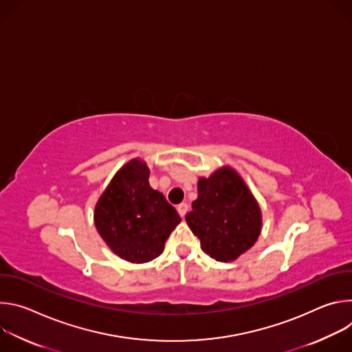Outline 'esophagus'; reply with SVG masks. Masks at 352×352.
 Masks as SVG:
<instances>
[{"label": "esophagus", "instance_id": "1", "mask_svg": "<svg viewBox=\"0 0 352 352\" xmlns=\"http://www.w3.org/2000/svg\"><path fill=\"white\" fill-rule=\"evenodd\" d=\"M177 212H178V214H179L181 217H184V216L186 214V212H188V205H186V204H179V205L177 206Z\"/></svg>", "mask_w": 352, "mask_h": 352}]
</instances>
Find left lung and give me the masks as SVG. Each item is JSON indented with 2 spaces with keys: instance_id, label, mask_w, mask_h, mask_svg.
Returning <instances> with one entry per match:
<instances>
[{
  "instance_id": "obj_1",
  "label": "left lung",
  "mask_w": 352,
  "mask_h": 352,
  "mask_svg": "<svg viewBox=\"0 0 352 352\" xmlns=\"http://www.w3.org/2000/svg\"><path fill=\"white\" fill-rule=\"evenodd\" d=\"M185 220L204 252L219 262L235 261L254 246L262 230L256 199L231 167L199 178L197 199Z\"/></svg>"
}]
</instances>
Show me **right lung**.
<instances>
[{
    "instance_id": "right-lung-1",
    "label": "right lung",
    "mask_w": 352,
    "mask_h": 352,
    "mask_svg": "<svg viewBox=\"0 0 352 352\" xmlns=\"http://www.w3.org/2000/svg\"><path fill=\"white\" fill-rule=\"evenodd\" d=\"M144 162L132 159L114 175L94 209V224L110 249L131 263L153 261L179 224L177 210L148 185Z\"/></svg>"
}]
</instances>
